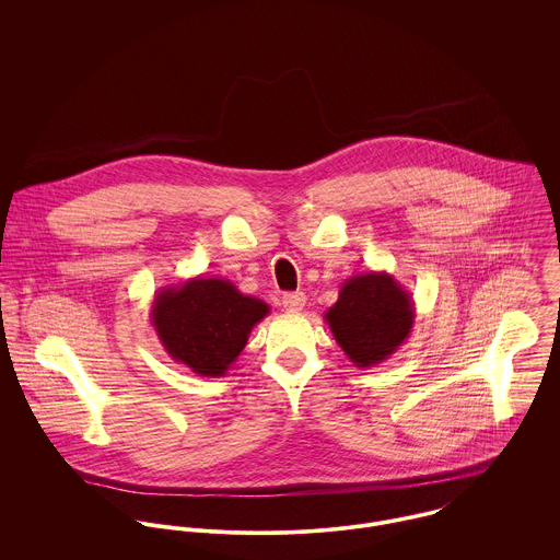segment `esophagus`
<instances>
[{
	"label": "esophagus",
	"instance_id": "obj_1",
	"mask_svg": "<svg viewBox=\"0 0 560 560\" xmlns=\"http://www.w3.org/2000/svg\"><path fill=\"white\" fill-rule=\"evenodd\" d=\"M282 306L289 311V313H300L304 306H306V295L302 291H295V293H287L282 298Z\"/></svg>",
	"mask_w": 560,
	"mask_h": 560
}]
</instances>
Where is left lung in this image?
I'll return each instance as SVG.
<instances>
[{"label": "left lung", "mask_w": 560, "mask_h": 560, "mask_svg": "<svg viewBox=\"0 0 560 560\" xmlns=\"http://www.w3.org/2000/svg\"><path fill=\"white\" fill-rule=\"evenodd\" d=\"M345 355L360 369L388 360L407 340L416 308L388 271H366L342 282L338 300L323 315Z\"/></svg>", "instance_id": "left-lung-1"}]
</instances>
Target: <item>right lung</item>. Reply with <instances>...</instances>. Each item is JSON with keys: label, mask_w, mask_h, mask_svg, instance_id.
<instances>
[{"label": "right lung", "mask_w": 560, "mask_h": 560, "mask_svg": "<svg viewBox=\"0 0 560 560\" xmlns=\"http://www.w3.org/2000/svg\"><path fill=\"white\" fill-rule=\"evenodd\" d=\"M267 315L262 300L243 295L231 280L198 276L155 293L151 325L174 362L200 377H222Z\"/></svg>", "instance_id": "1"}]
</instances>
